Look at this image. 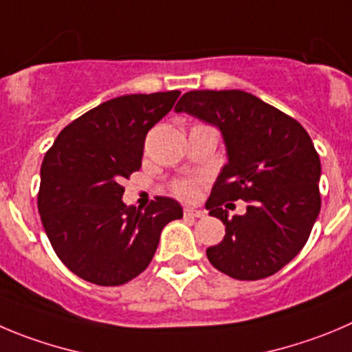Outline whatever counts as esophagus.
Masks as SVG:
<instances>
[{"mask_svg":"<svg viewBox=\"0 0 352 352\" xmlns=\"http://www.w3.org/2000/svg\"><path fill=\"white\" fill-rule=\"evenodd\" d=\"M184 215L192 217V219H201V217H205V212H203V210L191 208V206H187V208H184Z\"/></svg>","mask_w":352,"mask_h":352,"instance_id":"1","label":"esophagus"}]
</instances>
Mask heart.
Returning <instances> with one entry per match:
<instances>
[{
	"instance_id": "obj_1",
	"label": "heart",
	"mask_w": 352,
	"mask_h": 352,
	"mask_svg": "<svg viewBox=\"0 0 352 352\" xmlns=\"http://www.w3.org/2000/svg\"><path fill=\"white\" fill-rule=\"evenodd\" d=\"M173 192L182 199H195L199 192L198 180H179V182H175V186H173Z\"/></svg>"
}]
</instances>
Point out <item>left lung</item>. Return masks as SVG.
Returning <instances> with one entry per match:
<instances>
[{"mask_svg":"<svg viewBox=\"0 0 352 352\" xmlns=\"http://www.w3.org/2000/svg\"><path fill=\"white\" fill-rule=\"evenodd\" d=\"M175 113L219 128L228 154L206 201L226 226L224 239L206 250L210 264L234 280L278 272L304 248L321 208V163L309 133L243 90L187 91ZM238 199L249 203L247 213L231 219L225 208Z\"/></svg>","mask_w":352,"mask_h":352,"instance_id":"1","label":"left lung"}]
</instances>
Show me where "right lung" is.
Returning <instances> with one entry per match:
<instances>
[{
  "mask_svg": "<svg viewBox=\"0 0 352 352\" xmlns=\"http://www.w3.org/2000/svg\"><path fill=\"white\" fill-rule=\"evenodd\" d=\"M180 91L133 94L94 107L58 133L41 165L38 210L65 267L85 281L118 287L153 261L160 234L182 219L179 201L157 196L147 208L123 203L142 165L147 131L170 113Z\"/></svg>",
  "mask_w": 352,
  "mask_h": 352,
  "instance_id": "obj_1",
  "label": "right lung"
}]
</instances>
